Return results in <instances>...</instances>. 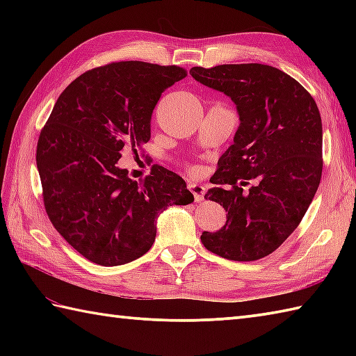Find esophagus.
I'll list each match as a JSON object with an SVG mask.
<instances>
[{
	"label": "esophagus",
	"instance_id": "obj_1",
	"mask_svg": "<svg viewBox=\"0 0 356 356\" xmlns=\"http://www.w3.org/2000/svg\"><path fill=\"white\" fill-rule=\"evenodd\" d=\"M188 188H190V191L193 193L194 195V200L195 202H202L203 197H205V191L207 188L203 186L202 184H197V182H190L188 184Z\"/></svg>",
	"mask_w": 356,
	"mask_h": 356
}]
</instances>
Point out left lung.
Returning <instances> with one entry per match:
<instances>
[{"label": "left lung", "instance_id": "1", "mask_svg": "<svg viewBox=\"0 0 356 356\" xmlns=\"http://www.w3.org/2000/svg\"><path fill=\"white\" fill-rule=\"evenodd\" d=\"M190 73L200 84L229 96L240 119L234 143L218 159L211 179L218 186L205 194L225 208L226 223L216 232L203 231L202 243L228 260L263 259L295 231L318 190V107L300 82L270 65L193 67ZM252 178L254 185L243 193Z\"/></svg>", "mask_w": 356, "mask_h": 356}]
</instances>
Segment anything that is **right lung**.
Here are the masks:
<instances>
[{
	"label": "right lung",
	"mask_w": 356,
	"mask_h": 356,
	"mask_svg": "<svg viewBox=\"0 0 356 356\" xmlns=\"http://www.w3.org/2000/svg\"><path fill=\"white\" fill-rule=\"evenodd\" d=\"M176 65L113 63L82 73L67 87L36 148L44 207L69 245L101 266H119L149 251L157 217L194 195L185 180L153 166L142 182L120 168L124 149L138 153L151 138L162 93L184 79Z\"/></svg>",
	"instance_id": "right-lung-1"
}]
</instances>
